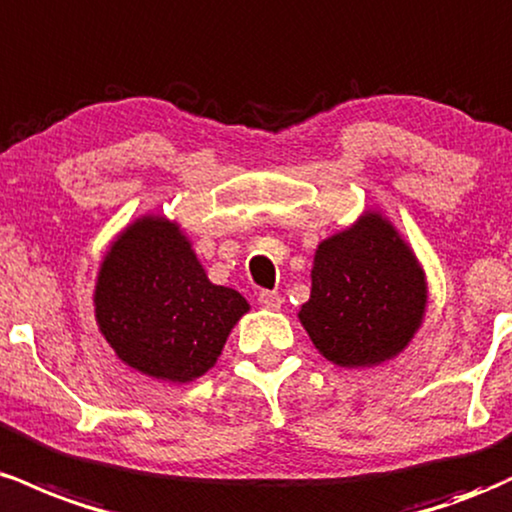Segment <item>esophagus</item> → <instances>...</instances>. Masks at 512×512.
Listing matches in <instances>:
<instances>
[{
	"instance_id": "obj_1",
	"label": "esophagus",
	"mask_w": 512,
	"mask_h": 512,
	"mask_svg": "<svg viewBox=\"0 0 512 512\" xmlns=\"http://www.w3.org/2000/svg\"><path fill=\"white\" fill-rule=\"evenodd\" d=\"M258 304H261L263 309L275 312V309H280V304H283V297H280L278 292H261V295H258Z\"/></svg>"
}]
</instances>
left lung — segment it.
I'll list each match as a JSON object with an SVG mask.
<instances>
[{"label":"left lung","instance_id":"obj_1","mask_svg":"<svg viewBox=\"0 0 512 512\" xmlns=\"http://www.w3.org/2000/svg\"><path fill=\"white\" fill-rule=\"evenodd\" d=\"M426 271L382 212L331 234L314 251L312 292L297 312L312 343L338 367L396 358L421 329Z\"/></svg>","mask_w":512,"mask_h":512}]
</instances>
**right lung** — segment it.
<instances>
[{
  "label": "right lung",
  "mask_w": 512,
  "mask_h": 512,
  "mask_svg": "<svg viewBox=\"0 0 512 512\" xmlns=\"http://www.w3.org/2000/svg\"><path fill=\"white\" fill-rule=\"evenodd\" d=\"M246 312L237 290L210 283L179 222L164 215L125 227L96 275L101 336L125 365L162 382L205 375Z\"/></svg>",
  "instance_id": "1"
}]
</instances>
